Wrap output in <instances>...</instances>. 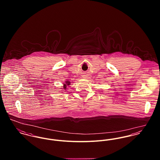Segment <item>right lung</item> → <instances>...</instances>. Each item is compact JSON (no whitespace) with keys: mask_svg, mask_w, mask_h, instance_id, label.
I'll use <instances>...</instances> for the list:
<instances>
[{"mask_svg":"<svg viewBox=\"0 0 160 160\" xmlns=\"http://www.w3.org/2000/svg\"><path fill=\"white\" fill-rule=\"evenodd\" d=\"M66 82H67V85H69V84H69L70 82H68V81H67ZM63 88H67V87H65H65H63Z\"/></svg>","mask_w":160,"mask_h":160,"instance_id":"obj_1","label":"right lung"}]
</instances>
